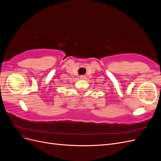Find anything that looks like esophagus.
Masks as SVG:
<instances>
[{"mask_svg":"<svg viewBox=\"0 0 161 161\" xmlns=\"http://www.w3.org/2000/svg\"><path fill=\"white\" fill-rule=\"evenodd\" d=\"M80 78L81 79H86V76L85 75H80Z\"/></svg>","mask_w":161,"mask_h":161,"instance_id":"obj_1","label":"esophagus"}]
</instances>
